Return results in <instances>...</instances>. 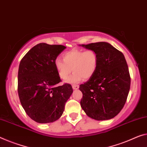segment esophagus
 I'll return each mask as SVG.
<instances>
[{
    "label": "esophagus",
    "mask_w": 147,
    "mask_h": 147,
    "mask_svg": "<svg viewBox=\"0 0 147 147\" xmlns=\"http://www.w3.org/2000/svg\"><path fill=\"white\" fill-rule=\"evenodd\" d=\"M79 87H80V86L78 85H72V88H73V89H78Z\"/></svg>",
    "instance_id": "esophagus-1"
}]
</instances>
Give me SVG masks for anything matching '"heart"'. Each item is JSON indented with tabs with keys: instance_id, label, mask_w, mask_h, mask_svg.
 Instances as JSON below:
<instances>
[{
	"instance_id": "1",
	"label": "heart",
	"mask_w": 147,
	"mask_h": 147,
	"mask_svg": "<svg viewBox=\"0 0 147 147\" xmlns=\"http://www.w3.org/2000/svg\"><path fill=\"white\" fill-rule=\"evenodd\" d=\"M63 60L57 58L55 65L58 75L62 80H66L73 71L67 82L78 83L89 80L95 74L98 64V56L94 50L83 51L74 49L62 55Z\"/></svg>"
}]
</instances>
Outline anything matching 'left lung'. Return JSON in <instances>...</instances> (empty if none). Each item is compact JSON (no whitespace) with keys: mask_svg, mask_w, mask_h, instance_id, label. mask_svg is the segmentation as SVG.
Instances as JSON below:
<instances>
[{"mask_svg":"<svg viewBox=\"0 0 147 147\" xmlns=\"http://www.w3.org/2000/svg\"><path fill=\"white\" fill-rule=\"evenodd\" d=\"M95 51L98 64L92 78L80 85L81 107L88 116L107 120L118 115L127 100L131 78L122 53L107 42L81 45Z\"/></svg>","mask_w":147,"mask_h":147,"instance_id":"left-lung-1","label":"left lung"}]
</instances>
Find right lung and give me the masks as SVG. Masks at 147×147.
<instances>
[{
    "mask_svg": "<svg viewBox=\"0 0 147 147\" xmlns=\"http://www.w3.org/2000/svg\"><path fill=\"white\" fill-rule=\"evenodd\" d=\"M66 48L60 45L37 44L20 63L18 92L20 102L29 117L37 123H51L59 119L73 92L70 84L57 85L61 80L55 62Z\"/></svg>",
    "mask_w": 147,
    "mask_h": 147,
    "instance_id": "obj_1",
    "label": "right lung"
}]
</instances>
